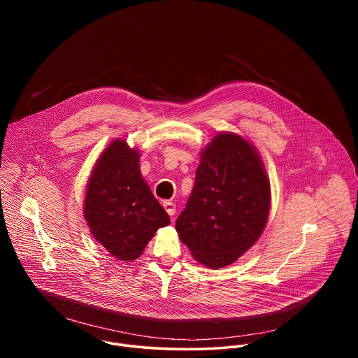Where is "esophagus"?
<instances>
[{"instance_id": "34e87169", "label": "esophagus", "mask_w": 358, "mask_h": 358, "mask_svg": "<svg viewBox=\"0 0 358 358\" xmlns=\"http://www.w3.org/2000/svg\"><path fill=\"white\" fill-rule=\"evenodd\" d=\"M163 207H164V210L167 211V214H169L170 217H173V215L176 214V203H174V202H171V201H164V202H163Z\"/></svg>"}]
</instances>
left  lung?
I'll return each instance as SVG.
<instances>
[{"label": "left lung", "instance_id": "8db88e82", "mask_svg": "<svg viewBox=\"0 0 358 358\" xmlns=\"http://www.w3.org/2000/svg\"><path fill=\"white\" fill-rule=\"evenodd\" d=\"M269 208L271 185L258 151L238 134L220 133L201 152L176 229L195 261L218 269L259 239Z\"/></svg>", "mask_w": 358, "mask_h": 358}]
</instances>
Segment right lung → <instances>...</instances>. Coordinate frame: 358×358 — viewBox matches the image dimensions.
<instances>
[{"instance_id": "right-lung-1", "label": "right lung", "mask_w": 358, "mask_h": 358, "mask_svg": "<svg viewBox=\"0 0 358 358\" xmlns=\"http://www.w3.org/2000/svg\"><path fill=\"white\" fill-rule=\"evenodd\" d=\"M140 152L115 140L96 162L85 196V220L94 239L119 261L143 253L170 217L140 173Z\"/></svg>"}]
</instances>
